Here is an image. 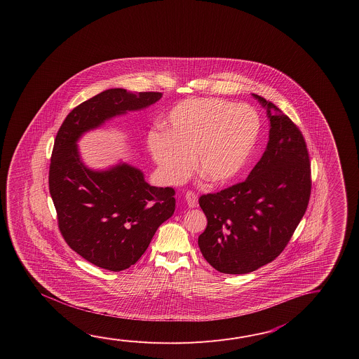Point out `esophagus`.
Masks as SVG:
<instances>
[{"label": "esophagus", "mask_w": 359, "mask_h": 359, "mask_svg": "<svg viewBox=\"0 0 359 359\" xmlns=\"http://www.w3.org/2000/svg\"><path fill=\"white\" fill-rule=\"evenodd\" d=\"M184 198L187 201V205L190 206V208H196L198 206V195L195 192L187 191L186 195H184Z\"/></svg>", "instance_id": "34e87169"}]
</instances>
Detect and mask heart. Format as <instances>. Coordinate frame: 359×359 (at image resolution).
<instances>
[{
	"label": "heart",
	"instance_id": "b5f03b06",
	"mask_svg": "<svg viewBox=\"0 0 359 359\" xmlns=\"http://www.w3.org/2000/svg\"><path fill=\"white\" fill-rule=\"evenodd\" d=\"M257 111L221 99L186 100L172 109L163 130H151L147 145L161 178L183 182L194 165L214 186L232 182L244 170L259 136Z\"/></svg>",
	"mask_w": 359,
	"mask_h": 359
}]
</instances>
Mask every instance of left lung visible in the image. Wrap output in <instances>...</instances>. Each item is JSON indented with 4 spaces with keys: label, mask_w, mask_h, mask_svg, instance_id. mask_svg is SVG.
<instances>
[{
    "label": "left lung",
    "mask_w": 359,
    "mask_h": 359,
    "mask_svg": "<svg viewBox=\"0 0 359 359\" xmlns=\"http://www.w3.org/2000/svg\"><path fill=\"white\" fill-rule=\"evenodd\" d=\"M267 109L266 151L244 182L198 198L208 224L198 236L206 262L227 275L249 273L276 259L304 215L311 164L304 137L287 115L258 95Z\"/></svg>",
    "instance_id": "8db88e82"
}]
</instances>
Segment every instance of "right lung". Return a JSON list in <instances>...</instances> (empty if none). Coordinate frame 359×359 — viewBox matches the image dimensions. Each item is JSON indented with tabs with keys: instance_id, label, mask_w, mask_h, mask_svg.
Instances as JSON below:
<instances>
[{
	"instance_id": "right-lung-1",
	"label": "right lung",
	"mask_w": 359,
	"mask_h": 359,
	"mask_svg": "<svg viewBox=\"0 0 359 359\" xmlns=\"http://www.w3.org/2000/svg\"><path fill=\"white\" fill-rule=\"evenodd\" d=\"M161 92L110 88L74 107L55 138L48 187L67 244L82 258L107 271L133 266L146 252L156 229L176 209L175 190L146 182L127 163L105 170L84 164L78 140L88 130L128 111L159 101Z\"/></svg>"
}]
</instances>
